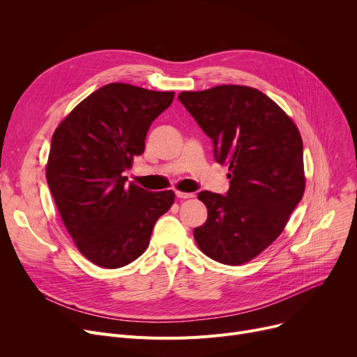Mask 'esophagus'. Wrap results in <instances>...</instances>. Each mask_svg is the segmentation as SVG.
<instances>
[{"mask_svg":"<svg viewBox=\"0 0 357 357\" xmlns=\"http://www.w3.org/2000/svg\"><path fill=\"white\" fill-rule=\"evenodd\" d=\"M175 195H176V198H181V199H186V198L195 197L192 192H181V191H175Z\"/></svg>","mask_w":357,"mask_h":357,"instance_id":"1","label":"esophagus"}]
</instances>
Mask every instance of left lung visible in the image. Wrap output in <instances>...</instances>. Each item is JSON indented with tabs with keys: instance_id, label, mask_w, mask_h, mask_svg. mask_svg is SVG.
Listing matches in <instances>:
<instances>
[{
	"instance_id": "8db88e82",
	"label": "left lung",
	"mask_w": 357,
	"mask_h": 357,
	"mask_svg": "<svg viewBox=\"0 0 357 357\" xmlns=\"http://www.w3.org/2000/svg\"><path fill=\"white\" fill-rule=\"evenodd\" d=\"M178 100L227 163L226 195L201 191L208 217L194 229L204 255L243 265L284 231L305 190L303 139L284 109L250 86L220 85L181 92Z\"/></svg>"
}]
</instances>
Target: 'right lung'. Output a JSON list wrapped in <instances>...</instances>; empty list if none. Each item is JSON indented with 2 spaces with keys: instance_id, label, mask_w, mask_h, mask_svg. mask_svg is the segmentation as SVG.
<instances>
[{
  "instance_id": "right-lung-1",
  "label": "right lung",
  "mask_w": 357,
  "mask_h": 357,
  "mask_svg": "<svg viewBox=\"0 0 357 357\" xmlns=\"http://www.w3.org/2000/svg\"><path fill=\"white\" fill-rule=\"evenodd\" d=\"M174 92L128 84L93 91L54 130L46 179L78 250L97 266L117 269L149 246L172 191L149 192L126 183L144 152L150 124L172 104Z\"/></svg>"
}]
</instances>
